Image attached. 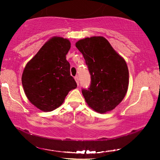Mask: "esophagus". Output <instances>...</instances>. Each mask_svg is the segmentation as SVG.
Masks as SVG:
<instances>
[{
	"label": "esophagus",
	"mask_w": 160,
	"mask_h": 160,
	"mask_svg": "<svg viewBox=\"0 0 160 160\" xmlns=\"http://www.w3.org/2000/svg\"><path fill=\"white\" fill-rule=\"evenodd\" d=\"M75 81H76V84H77V85L78 86V85H79V82H78V76H75Z\"/></svg>",
	"instance_id": "34e87169"
}]
</instances>
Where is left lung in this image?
Here are the masks:
<instances>
[{
    "label": "left lung",
    "mask_w": 160,
    "mask_h": 160,
    "mask_svg": "<svg viewBox=\"0 0 160 160\" xmlns=\"http://www.w3.org/2000/svg\"><path fill=\"white\" fill-rule=\"evenodd\" d=\"M76 47L84 56L91 75V85L82 89L87 105L96 112L114 109L128 89L129 71L124 59L102 36L78 41Z\"/></svg>",
    "instance_id": "left-lung-1"
}]
</instances>
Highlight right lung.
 Segmentation results:
<instances>
[{
  "label": "right lung",
  "mask_w": 160,
  "mask_h": 160,
  "mask_svg": "<svg viewBox=\"0 0 160 160\" xmlns=\"http://www.w3.org/2000/svg\"><path fill=\"white\" fill-rule=\"evenodd\" d=\"M70 49L68 39L52 37L24 68V92L29 101L41 111L48 112L58 108L69 92L77 87L66 60Z\"/></svg>",
  "instance_id": "obj_1"
}]
</instances>
